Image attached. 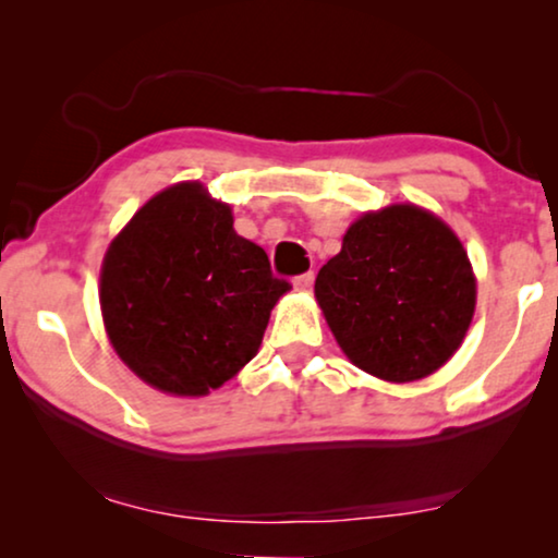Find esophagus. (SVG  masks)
I'll return each mask as SVG.
<instances>
[{"label":"esophagus","instance_id":"1","mask_svg":"<svg viewBox=\"0 0 558 558\" xmlns=\"http://www.w3.org/2000/svg\"><path fill=\"white\" fill-rule=\"evenodd\" d=\"M312 284H315V271H307V274H302V277L294 279L296 289H312Z\"/></svg>","mask_w":558,"mask_h":558}]
</instances>
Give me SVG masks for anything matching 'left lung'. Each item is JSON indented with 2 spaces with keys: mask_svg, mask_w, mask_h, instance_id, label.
<instances>
[{
  "mask_svg": "<svg viewBox=\"0 0 558 558\" xmlns=\"http://www.w3.org/2000/svg\"><path fill=\"white\" fill-rule=\"evenodd\" d=\"M315 296L350 361L409 384L441 368L475 315V274L452 228L416 205L365 213L317 274Z\"/></svg>",
  "mask_w": 558,
  "mask_h": 558,
  "instance_id": "obj_1",
  "label": "left lung"
}]
</instances>
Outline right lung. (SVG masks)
<instances>
[{
    "label": "right lung",
    "instance_id": "1",
    "mask_svg": "<svg viewBox=\"0 0 558 558\" xmlns=\"http://www.w3.org/2000/svg\"><path fill=\"white\" fill-rule=\"evenodd\" d=\"M289 281L233 231L226 203L180 182L144 203L101 266V315L121 361L174 396H205L258 353Z\"/></svg>",
    "mask_w": 558,
    "mask_h": 558
}]
</instances>
